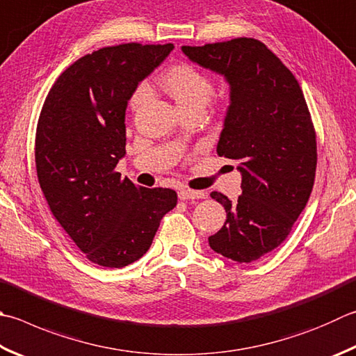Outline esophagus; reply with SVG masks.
<instances>
[{
	"label": "esophagus",
	"mask_w": 356,
	"mask_h": 356,
	"mask_svg": "<svg viewBox=\"0 0 356 356\" xmlns=\"http://www.w3.org/2000/svg\"><path fill=\"white\" fill-rule=\"evenodd\" d=\"M179 200H198V198H204V192L201 191H191V189H181L178 192Z\"/></svg>",
	"instance_id": "1"
}]
</instances>
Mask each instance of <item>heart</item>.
Wrapping results in <instances>:
<instances>
[{"instance_id": "b5f03b06", "label": "heart", "mask_w": 356, "mask_h": 356, "mask_svg": "<svg viewBox=\"0 0 356 356\" xmlns=\"http://www.w3.org/2000/svg\"><path fill=\"white\" fill-rule=\"evenodd\" d=\"M161 86L173 100L181 113L193 108L204 110L213 96V82L209 76L189 63H177L161 76ZM149 99V86L139 85L130 97L133 113L143 108Z\"/></svg>"}]
</instances>
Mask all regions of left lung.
<instances>
[{
  "label": "left lung",
  "instance_id": "1",
  "mask_svg": "<svg viewBox=\"0 0 356 356\" xmlns=\"http://www.w3.org/2000/svg\"><path fill=\"white\" fill-rule=\"evenodd\" d=\"M181 49L229 83L217 153L240 163L241 195L232 203L223 193H211L223 204L226 221L209 246L250 264L282 243L310 198L318 161L310 111L293 72L259 40Z\"/></svg>",
  "mask_w": 356,
  "mask_h": 356
}]
</instances>
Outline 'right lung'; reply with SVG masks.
I'll list each match as a JSON object with an SVG mask.
<instances>
[{
	"label": "right lung",
	"instance_id": "right-lung-1",
	"mask_svg": "<svg viewBox=\"0 0 356 356\" xmlns=\"http://www.w3.org/2000/svg\"><path fill=\"white\" fill-rule=\"evenodd\" d=\"M173 49L125 43L86 54L60 74L35 135L40 187L52 216L92 264L122 268L149 251L177 192L120 178L125 110L140 80Z\"/></svg>",
	"mask_w": 356,
	"mask_h": 356
}]
</instances>
